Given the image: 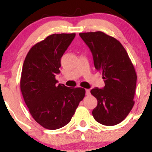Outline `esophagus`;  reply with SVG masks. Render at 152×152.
<instances>
[{"label": "esophagus", "instance_id": "esophagus-1", "mask_svg": "<svg viewBox=\"0 0 152 152\" xmlns=\"http://www.w3.org/2000/svg\"><path fill=\"white\" fill-rule=\"evenodd\" d=\"M90 90L89 89H86V95L89 96L90 95Z\"/></svg>", "mask_w": 152, "mask_h": 152}]
</instances>
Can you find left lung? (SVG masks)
<instances>
[{"instance_id":"1","label":"left lung","mask_w":152,"mask_h":152,"mask_svg":"<svg viewBox=\"0 0 152 152\" xmlns=\"http://www.w3.org/2000/svg\"><path fill=\"white\" fill-rule=\"evenodd\" d=\"M90 48L96 69L102 73L105 86L91 94L98 101L94 119L105 126H114L124 119L134 105L137 76L126 50L116 38L102 31L80 33Z\"/></svg>"}]
</instances>
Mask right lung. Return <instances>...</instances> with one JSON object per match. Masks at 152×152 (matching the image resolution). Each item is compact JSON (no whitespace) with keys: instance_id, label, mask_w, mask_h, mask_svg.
I'll return each mask as SVG.
<instances>
[{"instance_id":"obj_1","label":"right lung","mask_w":152,"mask_h":152,"mask_svg":"<svg viewBox=\"0 0 152 152\" xmlns=\"http://www.w3.org/2000/svg\"><path fill=\"white\" fill-rule=\"evenodd\" d=\"M76 34H55L35 44L23 65L20 87L24 102L35 121L55 130L70 122L86 91L57 84L61 58Z\"/></svg>"}]
</instances>
